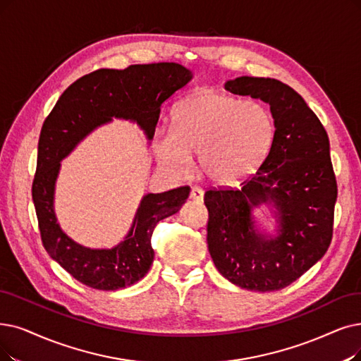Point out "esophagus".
<instances>
[{"label": "esophagus", "instance_id": "esophagus-1", "mask_svg": "<svg viewBox=\"0 0 361 361\" xmlns=\"http://www.w3.org/2000/svg\"><path fill=\"white\" fill-rule=\"evenodd\" d=\"M190 197H191V200L198 201V203H201V201H203V198H204V191L201 190V188H198V186H192Z\"/></svg>", "mask_w": 361, "mask_h": 361}]
</instances>
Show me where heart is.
I'll return each instance as SVG.
<instances>
[{
  "label": "heart",
  "mask_w": 361,
  "mask_h": 361,
  "mask_svg": "<svg viewBox=\"0 0 361 361\" xmlns=\"http://www.w3.org/2000/svg\"><path fill=\"white\" fill-rule=\"evenodd\" d=\"M274 137L269 111L256 100L203 92L171 114L170 128L155 137L157 160L183 176L198 154L201 171L218 185H235L261 166Z\"/></svg>",
  "instance_id": "heart-1"
}]
</instances>
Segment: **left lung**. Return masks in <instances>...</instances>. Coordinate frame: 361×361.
<instances>
[{
    "label": "left lung",
    "mask_w": 361,
    "mask_h": 361,
    "mask_svg": "<svg viewBox=\"0 0 361 361\" xmlns=\"http://www.w3.org/2000/svg\"><path fill=\"white\" fill-rule=\"evenodd\" d=\"M225 89L268 104L276 130L264 163L240 190L204 194L209 252L241 289L280 290L319 262L331 241L338 186L329 137L302 96L279 80L244 75ZM262 205L276 218L274 233L254 219Z\"/></svg>",
    "instance_id": "obj_1"
}]
</instances>
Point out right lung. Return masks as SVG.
Returning a JSON list of instances; mask_svg holds the SVG:
<instances>
[{
	"instance_id": "right-lung-1",
	"label": "right lung",
	"mask_w": 361,
	"mask_h": 361,
	"mask_svg": "<svg viewBox=\"0 0 361 361\" xmlns=\"http://www.w3.org/2000/svg\"><path fill=\"white\" fill-rule=\"evenodd\" d=\"M192 80V71L175 62L97 69L62 93L42 124L32 200L44 249L80 283L97 290H118L147 276L155 225L179 212L190 186L145 194L126 237L111 249H90L72 240L54 212L61 163L78 143L112 118L136 123L151 142L163 102Z\"/></svg>"
}]
</instances>
